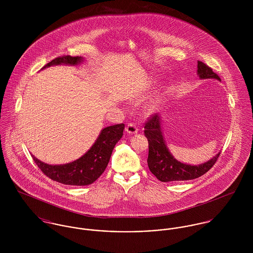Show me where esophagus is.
Wrapping results in <instances>:
<instances>
[{
    "label": "esophagus",
    "instance_id": "1",
    "mask_svg": "<svg viewBox=\"0 0 253 253\" xmlns=\"http://www.w3.org/2000/svg\"><path fill=\"white\" fill-rule=\"evenodd\" d=\"M126 131L129 134H134V133H137L138 131V127L136 126L135 124L133 123H129L127 124V126H126Z\"/></svg>",
    "mask_w": 253,
    "mask_h": 253
}]
</instances>
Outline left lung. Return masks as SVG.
I'll use <instances>...</instances> for the list:
<instances>
[{"instance_id":"obj_1","label":"left lung","mask_w":253,"mask_h":253,"mask_svg":"<svg viewBox=\"0 0 253 253\" xmlns=\"http://www.w3.org/2000/svg\"><path fill=\"white\" fill-rule=\"evenodd\" d=\"M198 75L201 79H216L220 77L212 69L202 61H198ZM145 136L148 139V167L150 171L162 182L191 180L207 173L217 162L220 153L211 161L199 165L190 166L176 161L169 153L165 143L161 129L159 115H152L148 118L144 126Z\"/></svg>"}]
</instances>
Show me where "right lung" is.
Wrapping results in <instances>:
<instances>
[{
    "mask_svg": "<svg viewBox=\"0 0 253 253\" xmlns=\"http://www.w3.org/2000/svg\"><path fill=\"white\" fill-rule=\"evenodd\" d=\"M82 61L81 56L63 55L58 56L45 64L42 69L57 64L76 65ZM125 129L124 124L107 126L102 129L95 143L79 160L60 166H50L39 161L34 156L33 160L42 172L51 180L65 185L84 186L93 183L105 170L113 149L122 138Z\"/></svg>",
    "mask_w": 253,
    "mask_h": 253,
    "instance_id": "right-lung-1",
    "label": "right lung"
}]
</instances>
